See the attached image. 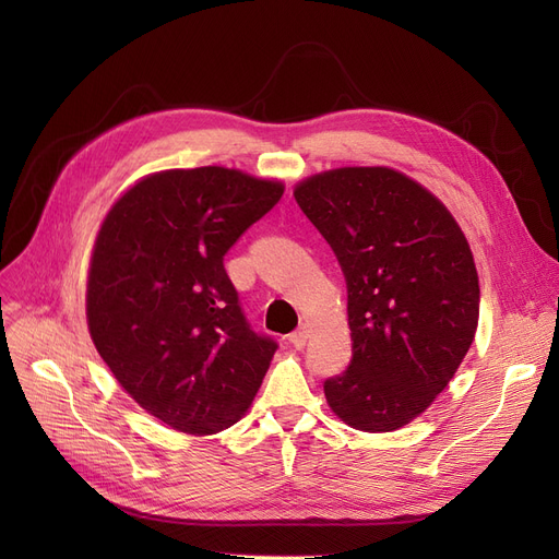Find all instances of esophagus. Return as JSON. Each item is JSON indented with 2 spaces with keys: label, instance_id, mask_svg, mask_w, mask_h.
I'll list each match as a JSON object with an SVG mask.
<instances>
[{
  "label": "esophagus",
  "instance_id": "1",
  "mask_svg": "<svg viewBox=\"0 0 559 559\" xmlns=\"http://www.w3.org/2000/svg\"><path fill=\"white\" fill-rule=\"evenodd\" d=\"M289 342L295 344L297 348H304L306 342H308V324H301L295 333H292V335H289Z\"/></svg>",
  "mask_w": 559,
  "mask_h": 559
}]
</instances>
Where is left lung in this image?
<instances>
[{"mask_svg": "<svg viewBox=\"0 0 559 559\" xmlns=\"http://www.w3.org/2000/svg\"><path fill=\"white\" fill-rule=\"evenodd\" d=\"M295 199L333 247L348 289L354 360L324 394L346 426L390 432L442 394L480 314L472 247L447 205L392 167H337Z\"/></svg>", "mask_w": 559, "mask_h": 559, "instance_id": "left-lung-1", "label": "left lung"}]
</instances>
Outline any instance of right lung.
Listing matches in <instances>:
<instances>
[{
    "instance_id": "obj_1",
    "label": "right lung",
    "mask_w": 559,
    "mask_h": 559,
    "mask_svg": "<svg viewBox=\"0 0 559 559\" xmlns=\"http://www.w3.org/2000/svg\"><path fill=\"white\" fill-rule=\"evenodd\" d=\"M283 181L194 167L142 176L106 213L85 281L87 331L122 390L186 435L240 421L274 358L238 304L224 253Z\"/></svg>"
}]
</instances>
